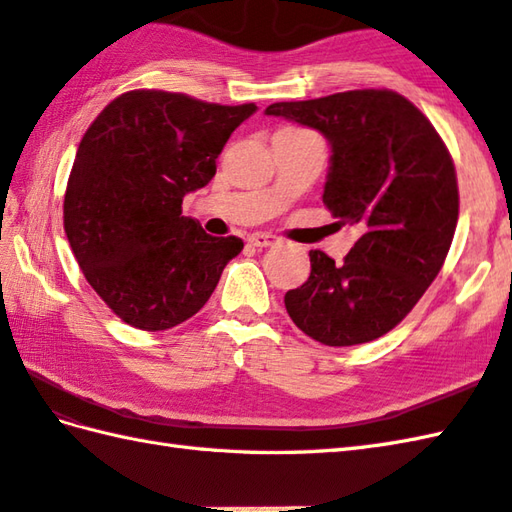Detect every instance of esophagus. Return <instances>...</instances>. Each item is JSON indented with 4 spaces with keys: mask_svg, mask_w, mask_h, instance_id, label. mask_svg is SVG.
<instances>
[{
    "mask_svg": "<svg viewBox=\"0 0 512 512\" xmlns=\"http://www.w3.org/2000/svg\"><path fill=\"white\" fill-rule=\"evenodd\" d=\"M279 239L275 235H268V233H253L248 235V244H253L257 248H268V246H275Z\"/></svg>",
    "mask_w": 512,
    "mask_h": 512,
    "instance_id": "obj_1",
    "label": "esophagus"
}]
</instances>
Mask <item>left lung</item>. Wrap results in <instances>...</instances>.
Here are the masks:
<instances>
[{
  "mask_svg": "<svg viewBox=\"0 0 512 512\" xmlns=\"http://www.w3.org/2000/svg\"><path fill=\"white\" fill-rule=\"evenodd\" d=\"M270 116L319 129L332 145L323 204L358 226L343 264L310 250V277L284 303L301 332L330 347L394 330L438 277L460 215L447 145L416 105L394 90H350L273 103Z\"/></svg>",
  "mask_w": 512,
  "mask_h": 512,
  "instance_id": "left-lung-1",
  "label": "left lung"
}]
</instances>
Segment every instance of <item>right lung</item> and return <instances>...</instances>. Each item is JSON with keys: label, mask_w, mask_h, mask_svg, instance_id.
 I'll return each mask as SVG.
<instances>
[{"label": "right lung", "mask_w": 512, "mask_h": 512, "mask_svg": "<svg viewBox=\"0 0 512 512\" xmlns=\"http://www.w3.org/2000/svg\"><path fill=\"white\" fill-rule=\"evenodd\" d=\"M255 103L220 105L165 90L116 96L83 134L65 187L63 228L88 284L118 319L158 332L191 319L242 253L182 215L215 176Z\"/></svg>", "instance_id": "right-lung-1"}]
</instances>
